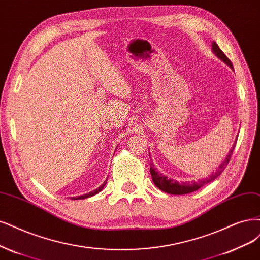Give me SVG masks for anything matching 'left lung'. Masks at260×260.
I'll return each mask as SVG.
<instances>
[{"label":"left lung","mask_w":260,"mask_h":260,"mask_svg":"<svg viewBox=\"0 0 260 260\" xmlns=\"http://www.w3.org/2000/svg\"><path fill=\"white\" fill-rule=\"evenodd\" d=\"M212 50L221 61L225 62V63L227 66H229L231 69H234V67H232L231 61L227 58V56L225 55V53L221 51V49L218 47V45L215 42L212 43ZM237 140H238V138H237ZM237 140H236V142H237ZM236 142H235L234 146H232L231 149L229 150V153L226 156V158L221 161V164L216 169V171L213 172L211 175H209V177L202 178V180H199L198 182L194 181V182H182V183H180V182H176V181L171 180V178H169L168 176H166L164 174H161L157 169H155L154 164L151 162L150 164L151 180H153L154 184L159 188L160 190H162V191H165L167 193H170V194H186V193H190V192H193L196 190H198L199 188H201L203 185L208 184V183L215 180V178L218 175L221 174V172L223 171V170H225L226 166L229 162L230 157L232 155V151H234V149L236 147Z\"/></svg>","instance_id":"left-lung-1"}]
</instances>
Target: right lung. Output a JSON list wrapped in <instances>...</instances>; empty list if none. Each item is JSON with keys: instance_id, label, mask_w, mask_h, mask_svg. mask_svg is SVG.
Instances as JSON below:
<instances>
[{"instance_id": "add662e5", "label": "right lung", "mask_w": 260, "mask_h": 260, "mask_svg": "<svg viewBox=\"0 0 260 260\" xmlns=\"http://www.w3.org/2000/svg\"><path fill=\"white\" fill-rule=\"evenodd\" d=\"M105 184H106V181L99 187V188H96V189H94L93 191H90L89 193H86V194H84V196H78V197H72V200H80V199H86V198H89V197H92V196H94V194H96L98 192H100L103 188H104V186H105Z\"/></svg>"}]
</instances>
